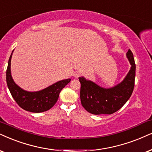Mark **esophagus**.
<instances>
[{
  "instance_id": "esophagus-1",
  "label": "esophagus",
  "mask_w": 152,
  "mask_h": 152,
  "mask_svg": "<svg viewBox=\"0 0 152 152\" xmlns=\"http://www.w3.org/2000/svg\"><path fill=\"white\" fill-rule=\"evenodd\" d=\"M80 74H81V72H78V71H77V72H76L74 73V77L75 78H78V77H79V76H80Z\"/></svg>"
}]
</instances>
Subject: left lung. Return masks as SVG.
Wrapping results in <instances>:
<instances>
[{
    "label": "left lung",
    "mask_w": 152,
    "mask_h": 152,
    "mask_svg": "<svg viewBox=\"0 0 152 152\" xmlns=\"http://www.w3.org/2000/svg\"><path fill=\"white\" fill-rule=\"evenodd\" d=\"M126 57L131 65L124 80L111 88H104L84 76L78 78L80 83V97L82 106L90 114H111L119 110L131 96L135 86V63L130 50Z\"/></svg>",
    "instance_id": "left-lung-1"
}]
</instances>
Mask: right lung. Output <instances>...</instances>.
<instances>
[{"mask_svg": "<svg viewBox=\"0 0 152 152\" xmlns=\"http://www.w3.org/2000/svg\"><path fill=\"white\" fill-rule=\"evenodd\" d=\"M13 51L9 58L6 72L7 85L13 99L21 108L30 112L41 113L49 110L57 102L61 90L72 79L59 80L38 91L31 92L22 89L15 83L11 74V59Z\"/></svg>", "mask_w": 152, "mask_h": 152, "instance_id": "obj_1", "label": "right lung"}]
</instances>
